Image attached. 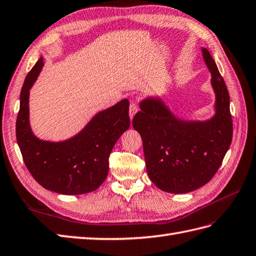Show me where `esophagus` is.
Instances as JSON below:
<instances>
[{
    "label": "esophagus",
    "mask_w": 256,
    "mask_h": 256,
    "mask_svg": "<svg viewBox=\"0 0 256 256\" xmlns=\"http://www.w3.org/2000/svg\"><path fill=\"white\" fill-rule=\"evenodd\" d=\"M138 112V107H137V104L134 103V102H132L130 103V107H129V116H130V119H132L134 116L136 115V112Z\"/></svg>",
    "instance_id": "1"
}]
</instances>
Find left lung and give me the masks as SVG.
Returning <instances> with one entry per match:
<instances>
[{
    "instance_id": "obj_1",
    "label": "left lung",
    "mask_w": 256,
    "mask_h": 256,
    "mask_svg": "<svg viewBox=\"0 0 256 256\" xmlns=\"http://www.w3.org/2000/svg\"><path fill=\"white\" fill-rule=\"evenodd\" d=\"M204 61L212 74L214 115L207 120L176 117L158 96L141 100L132 126L144 144L146 172L163 192L185 194L207 184L218 171L232 140L230 96L206 48Z\"/></svg>"
}]
</instances>
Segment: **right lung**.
Here are the masks:
<instances>
[{
    "label": "right lung",
    "instance_id": "obj_1",
    "mask_svg": "<svg viewBox=\"0 0 256 256\" xmlns=\"http://www.w3.org/2000/svg\"><path fill=\"white\" fill-rule=\"evenodd\" d=\"M44 66L42 56L28 73L20 92L16 139L25 166L44 188L62 195L98 190L108 174L114 146L130 126L129 100L98 112L80 132L59 142L34 134L30 124V90Z\"/></svg>",
    "mask_w": 256,
    "mask_h": 256
}]
</instances>
